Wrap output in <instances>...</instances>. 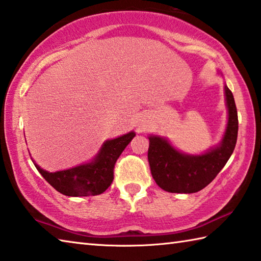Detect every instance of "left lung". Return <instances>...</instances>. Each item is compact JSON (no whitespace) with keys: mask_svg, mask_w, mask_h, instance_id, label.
I'll use <instances>...</instances> for the list:
<instances>
[{"mask_svg":"<svg viewBox=\"0 0 261 261\" xmlns=\"http://www.w3.org/2000/svg\"><path fill=\"white\" fill-rule=\"evenodd\" d=\"M221 74V73H219ZM228 111L226 131L220 144L200 155L182 153L160 136H149L148 162L155 182L169 193L191 194L206 187L225 167L238 140L239 120L235 100L225 84Z\"/></svg>","mask_w":261,"mask_h":261,"instance_id":"obj_1","label":"left lung"}]
</instances>
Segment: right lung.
Listing matches in <instances>:
<instances>
[{"instance_id": "add662e5", "label": "right lung", "mask_w": 261, "mask_h": 261, "mask_svg": "<svg viewBox=\"0 0 261 261\" xmlns=\"http://www.w3.org/2000/svg\"><path fill=\"white\" fill-rule=\"evenodd\" d=\"M135 136V132L131 131L115 139L106 140L92 161L61 171H45L32 161L42 177L64 195L75 197L99 195L111 186L116 161Z\"/></svg>"}]
</instances>
